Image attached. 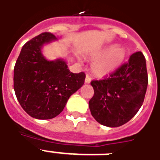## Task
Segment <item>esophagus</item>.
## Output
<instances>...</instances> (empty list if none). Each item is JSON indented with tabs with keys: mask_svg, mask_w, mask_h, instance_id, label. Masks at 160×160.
I'll use <instances>...</instances> for the list:
<instances>
[{
	"mask_svg": "<svg viewBox=\"0 0 160 160\" xmlns=\"http://www.w3.org/2000/svg\"><path fill=\"white\" fill-rule=\"evenodd\" d=\"M90 81H91V77L87 74V75H86V77H85V83H86V84H89V83H90Z\"/></svg>",
	"mask_w": 160,
	"mask_h": 160,
	"instance_id": "34e87169",
	"label": "esophagus"
}]
</instances>
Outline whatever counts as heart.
I'll list each match as a JSON object with an SVG mask.
<instances>
[{"instance_id": "b5f03b06", "label": "heart", "mask_w": 160, "mask_h": 160, "mask_svg": "<svg viewBox=\"0 0 160 160\" xmlns=\"http://www.w3.org/2000/svg\"><path fill=\"white\" fill-rule=\"evenodd\" d=\"M124 57V48L116 45L106 46L102 51L93 55V60H96L92 65L93 72L99 76L109 75L121 65Z\"/></svg>"}]
</instances>
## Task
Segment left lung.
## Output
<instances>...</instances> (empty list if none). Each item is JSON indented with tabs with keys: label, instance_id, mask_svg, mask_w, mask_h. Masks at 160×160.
I'll return each mask as SVG.
<instances>
[{
	"label": "left lung",
	"instance_id": "8db88e82",
	"mask_svg": "<svg viewBox=\"0 0 160 160\" xmlns=\"http://www.w3.org/2000/svg\"><path fill=\"white\" fill-rule=\"evenodd\" d=\"M94 96L89 101L92 116L108 127L121 126L139 111L148 85L145 58L141 51L132 54L129 60L109 77L92 80Z\"/></svg>",
	"mask_w": 160,
	"mask_h": 160
}]
</instances>
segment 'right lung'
I'll list each match as a JSON object with an SVG mask.
<instances>
[{"instance_id": "obj_1", "label": "right lung", "mask_w": 160, "mask_h": 160, "mask_svg": "<svg viewBox=\"0 0 160 160\" xmlns=\"http://www.w3.org/2000/svg\"><path fill=\"white\" fill-rule=\"evenodd\" d=\"M44 32L26 42L14 68V90L23 109L35 119H50L60 114L70 95L85 83V74H74L62 59L47 60L45 44L55 41Z\"/></svg>"}]
</instances>
